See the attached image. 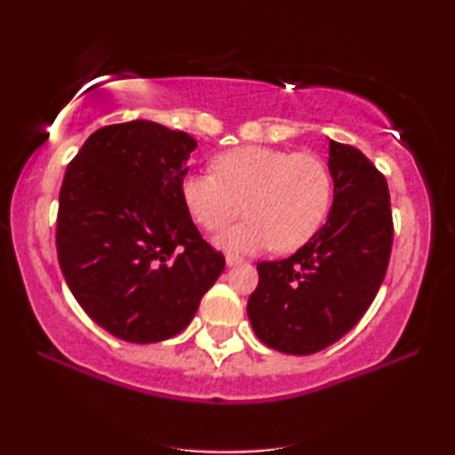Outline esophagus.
<instances>
[{
	"label": "esophagus",
	"mask_w": 455,
	"mask_h": 455,
	"mask_svg": "<svg viewBox=\"0 0 455 455\" xmlns=\"http://www.w3.org/2000/svg\"><path fill=\"white\" fill-rule=\"evenodd\" d=\"M226 262H228V267H237V264L243 262V258L234 256V254H228V256H226Z\"/></svg>",
	"instance_id": "esophagus-1"
}]
</instances>
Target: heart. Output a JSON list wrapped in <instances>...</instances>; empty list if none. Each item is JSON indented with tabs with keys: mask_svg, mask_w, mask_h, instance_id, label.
<instances>
[{
	"mask_svg": "<svg viewBox=\"0 0 455 455\" xmlns=\"http://www.w3.org/2000/svg\"><path fill=\"white\" fill-rule=\"evenodd\" d=\"M180 201L205 232H218L243 212L248 220L215 235L229 254L272 246H305L325 221L331 204V174L323 160L270 146H240L213 160V174L188 172Z\"/></svg>",
	"mask_w": 455,
	"mask_h": 455,
	"instance_id": "1",
	"label": "heart"
}]
</instances>
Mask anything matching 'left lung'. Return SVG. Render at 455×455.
<instances>
[{
  "mask_svg": "<svg viewBox=\"0 0 455 455\" xmlns=\"http://www.w3.org/2000/svg\"><path fill=\"white\" fill-rule=\"evenodd\" d=\"M333 205L325 226L295 254L258 264L248 299L262 344L292 355L331 346L372 305L393 250L387 179L358 148L330 140Z\"/></svg>",
  "mask_w": 455,
  "mask_h": 455,
  "instance_id": "left-lung-1",
  "label": "left lung"
}]
</instances>
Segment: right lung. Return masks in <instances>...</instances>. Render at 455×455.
<instances>
[{"mask_svg": "<svg viewBox=\"0 0 455 455\" xmlns=\"http://www.w3.org/2000/svg\"><path fill=\"white\" fill-rule=\"evenodd\" d=\"M195 148L185 132L134 120L93 132L67 166L60 270L83 311L124 341L183 331L226 268L180 201Z\"/></svg>", "mask_w": 455, "mask_h": 455, "instance_id": "obj_1", "label": "right lung"}]
</instances>
